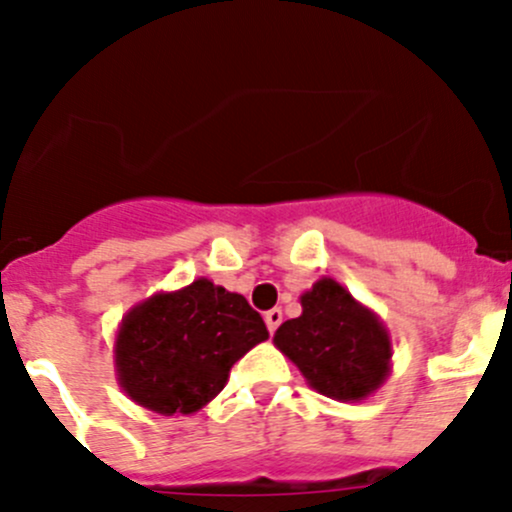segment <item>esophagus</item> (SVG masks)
Instances as JSON below:
<instances>
[{
	"label": "esophagus",
	"instance_id": "1",
	"mask_svg": "<svg viewBox=\"0 0 512 512\" xmlns=\"http://www.w3.org/2000/svg\"><path fill=\"white\" fill-rule=\"evenodd\" d=\"M280 322H283V310H278V307H273V310L266 312V327H268V332H276Z\"/></svg>",
	"mask_w": 512,
	"mask_h": 512
}]
</instances>
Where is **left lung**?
I'll list each match as a JSON object with an SVG mask.
<instances>
[{
    "instance_id": "left-lung-1",
    "label": "left lung",
    "mask_w": 512,
    "mask_h": 512,
    "mask_svg": "<svg viewBox=\"0 0 512 512\" xmlns=\"http://www.w3.org/2000/svg\"><path fill=\"white\" fill-rule=\"evenodd\" d=\"M302 315L283 322L273 342L317 393L361 400L390 368V339L371 310L337 280L322 278L300 298Z\"/></svg>"
}]
</instances>
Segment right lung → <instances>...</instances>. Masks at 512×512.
Segmentation results:
<instances>
[{"label":"right lung","mask_w":512,"mask_h":512,"mask_svg":"<svg viewBox=\"0 0 512 512\" xmlns=\"http://www.w3.org/2000/svg\"><path fill=\"white\" fill-rule=\"evenodd\" d=\"M263 339L266 322L244 295L200 278L124 317L114 349L119 381L148 410L188 415L210 403L236 361Z\"/></svg>","instance_id":"add662e5"}]
</instances>
